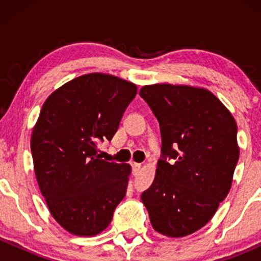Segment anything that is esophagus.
Returning <instances> with one entry per match:
<instances>
[{
    "label": "esophagus",
    "instance_id": "esophagus-1",
    "mask_svg": "<svg viewBox=\"0 0 261 261\" xmlns=\"http://www.w3.org/2000/svg\"><path fill=\"white\" fill-rule=\"evenodd\" d=\"M131 167H133V172L136 174V173L139 172L141 168V164L140 163H131Z\"/></svg>",
    "mask_w": 261,
    "mask_h": 261
}]
</instances>
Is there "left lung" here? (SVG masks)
Wrapping results in <instances>:
<instances>
[{"instance_id": "left-lung-1", "label": "left lung", "mask_w": 261, "mask_h": 261, "mask_svg": "<svg viewBox=\"0 0 261 261\" xmlns=\"http://www.w3.org/2000/svg\"><path fill=\"white\" fill-rule=\"evenodd\" d=\"M140 95L161 128L154 180L141 195L152 227L168 237L202 228L226 199L238 163L237 124L202 88L153 85Z\"/></svg>"}]
</instances>
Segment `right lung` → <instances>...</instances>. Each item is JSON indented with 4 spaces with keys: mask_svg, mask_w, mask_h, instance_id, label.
<instances>
[{
    "mask_svg": "<svg viewBox=\"0 0 261 261\" xmlns=\"http://www.w3.org/2000/svg\"><path fill=\"white\" fill-rule=\"evenodd\" d=\"M136 93L127 81L89 73L41 108L31 141L35 175L53 217L73 234L106 229L126 195L131 167L100 160L98 145L112 141Z\"/></svg>",
    "mask_w": 261,
    "mask_h": 261,
    "instance_id": "1",
    "label": "right lung"
}]
</instances>
